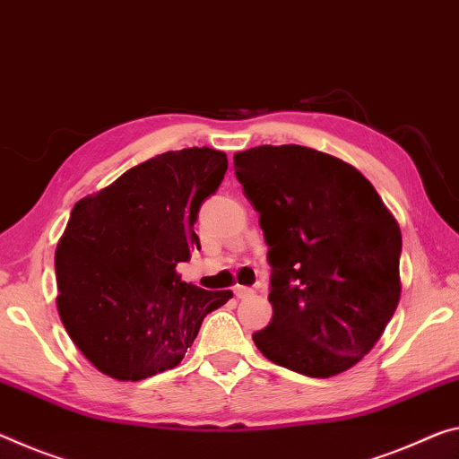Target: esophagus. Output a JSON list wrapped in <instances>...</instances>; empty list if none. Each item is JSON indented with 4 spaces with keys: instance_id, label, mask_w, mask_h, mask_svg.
I'll return each instance as SVG.
<instances>
[{
    "instance_id": "esophagus-1",
    "label": "esophagus",
    "mask_w": 459,
    "mask_h": 459,
    "mask_svg": "<svg viewBox=\"0 0 459 459\" xmlns=\"http://www.w3.org/2000/svg\"><path fill=\"white\" fill-rule=\"evenodd\" d=\"M253 294H255V290H251V288H245V286L235 288V296L241 298V300H243V298H251Z\"/></svg>"
}]
</instances>
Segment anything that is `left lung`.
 Listing matches in <instances>:
<instances>
[{
  "instance_id": "8db88e82",
  "label": "left lung",
  "mask_w": 459,
  "mask_h": 459,
  "mask_svg": "<svg viewBox=\"0 0 459 459\" xmlns=\"http://www.w3.org/2000/svg\"><path fill=\"white\" fill-rule=\"evenodd\" d=\"M272 265L273 318L253 341L310 377L347 372L372 351L400 300L396 218L343 159L300 144L235 152Z\"/></svg>"
}]
</instances>
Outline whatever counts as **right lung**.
Returning a JSON list of instances; mask_svg holds the SVG:
<instances>
[{
	"instance_id": "1",
	"label": "right lung",
	"mask_w": 459,
	"mask_h": 459,
	"mask_svg": "<svg viewBox=\"0 0 459 459\" xmlns=\"http://www.w3.org/2000/svg\"><path fill=\"white\" fill-rule=\"evenodd\" d=\"M227 169L222 151H167L75 204L55 253L56 310L101 374L138 382L179 366L204 316L232 298L176 269L200 249V204Z\"/></svg>"
}]
</instances>
